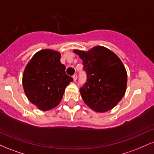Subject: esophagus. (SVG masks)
Returning <instances> with one entry per match:
<instances>
[{
  "label": "esophagus",
  "mask_w": 154,
  "mask_h": 154,
  "mask_svg": "<svg viewBox=\"0 0 154 154\" xmlns=\"http://www.w3.org/2000/svg\"><path fill=\"white\" fill-rule=\"evenodd\" d=\"M73 77L74 81H76V80H77V75L75 74V75H73V77Z\"/></svg>",
  "instance_id": "1"
}]
</instances>
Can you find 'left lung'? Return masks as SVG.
Wrapping results in <instances>:
<instances>
[{
	"instance_id": "8db88e82",
	"label": "left lung",
	"mask_w": 154,
	"mask_h": 154,
	"mask_svg": "<svg viewBox=\"0 0 154 154\" xmlns=\"http://www.w3.org/2000/svg\"><path fill=\"white\" fill-rule=\"evenodd\" d=\"M74 52L82 60L87 80L80 88L81 96L96 112L111 110L125 95L128 75L122 62L112 51L102 46Z\"/></svg>"
}]
</instances>
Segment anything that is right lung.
<instances>
[{"instance_id": "1", "label": "right lung", "mask_w": 154, "mask_h": 154, "mask_svg": "<svg viewBox=\"0 0 154 154\" xmlns=\"http://www.w3.org/2000/svg\"><path fill=\"white\" fill-rule=\"evenodd\" d=\"M61 54L45 49L36 53L26 65L23 75L24 93L39 109L48 111L61 102L65 88L73 78L67 75L60 61Z\"/></svg>"}]
</instances>
